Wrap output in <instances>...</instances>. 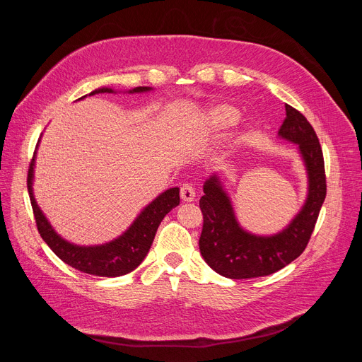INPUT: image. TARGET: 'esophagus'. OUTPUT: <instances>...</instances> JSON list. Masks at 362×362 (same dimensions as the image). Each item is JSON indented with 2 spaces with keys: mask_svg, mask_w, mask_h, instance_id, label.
Instances as JSON below:
<instances>
[{
  "mask_svg": "<svg viewBox=\"0 0 362 362\" xmlns=\"http://www.w3.org/2000/svg\"><path fill=\"white\" fill-rule=\"evenodd\" d=\"M180 197L183 202H193L196 197L194 187L190 183H183L180 187Z\"/></svg>",
  "mask_w": 362,
  "mask_h": 362,
  "instance_id": "obj_1",
  "label": "esophagus"
}]
</instances>
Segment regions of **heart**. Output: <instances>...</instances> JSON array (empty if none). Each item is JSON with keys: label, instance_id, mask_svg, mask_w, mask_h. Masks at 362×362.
Instances as JSON below:
<instances>
[{"label": "heart", "instance_id": "obj_1", "mask_svg": "<svg viewBox=\"0 0 362 362\" xmlns=\"http://www.w3.org/2000/svg\"><path fill=\"white\" fill-rule=\"evenodd\" d=\"M239 117V112L230 106V105H218L208 110L206 115V122H208L209 127L219 133L226 129H229Z\"/></svg>", "mask_w": 362, "mask_h": 362}]
</instances>
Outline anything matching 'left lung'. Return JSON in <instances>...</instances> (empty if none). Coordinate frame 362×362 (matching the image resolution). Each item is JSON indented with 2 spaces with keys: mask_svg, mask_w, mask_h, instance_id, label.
Masks as SVG:
<instances>
[{
  "mask_svg": "<svg viewBox=\"0 0 362 362\" xmlns=\"http://www.w3.org/2000/svg\"><path fill=\"white\" fill-rule=\"evenodd\" d=\"M286 117L279 137L298 144L308 173V197L292 222L274 236H256L243 230L219 177L211 176L203 185L199 200L203 228L199 249L204 262L230 279H250L275 274L305 250L314 232L327 196L324 154L314 127L305 116L285 105Z\"/></svg>",
  "mask_w": 362,
  "mask_h": 362,
  "instance_id": "obj_1",
  "label": "left lung"
}]
</instances>
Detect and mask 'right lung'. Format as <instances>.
<instances>
[{"instance_id":"1","label":"right lung","mask_w":362,"mask_h":362,"mask_svg":"<svg viewBox=\"0 0 362 362\" xmlns=\"http://www.w3.org/2000/svg\"><path fill=\"white\" fill-rule=\"evenodd\" d=\"M148 90L151 88L136 87L129 93H143ZM98 93H115V91L109 87H103L91 91L90 95L98 94ZM34 160H35V151L28 168L27 187L30 193V200L33 206L37 229L41 238L44 239V242L64 264L84 274L115 278V276H122L134 271L146 257L153 243L154 235H156L158 228L163 221V218L180 203L179 187H172L165 193H162L159 197L154 199L148 206H146L143 212L133 222V225L120 238L106 245L77 246L64 240L62 236H59L54 232V229L51 228L45 216L42 215V212L40 211L33 194Z\"/></svg>"}]
</instances>
